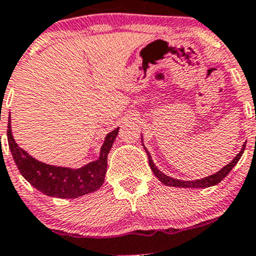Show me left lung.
<instances>
[{"label":"left lung","mask_w":256,"mask_h":256,"mask_svg":"<svg viewBox=\"0 0 256 256\" xmlns=\"http://www.w3.org/2000/svg\"><path fill=\"white\" fill-rule=\"evenodd\" d=\"M143 146H144V144H143ZM244 149H246V144H244L243 148H242V150H240V152H239V154L236 155V156L234 158V159L232 160V162H229V164H226L224 168H220V170L218 171V172L213 174V175L207 176V178H201V180L184 181V180H178V178H170V176H166V175H165V174H162V171L159 170V168L155 166V164H154V162H152V156H150L149 152H148L146 148L144 146V150H146V155H148V159H149V166L152 170V172H154V175L156 176L158 178H159L160 182H162V184H164V185H166V186L184 187V188H206V187L214 186V185H217V184H220V181H222L223 178H224L226 176L228 175L229 172H230L232 168L236 166V162H239V159H240L242 155H243Z\"/></svg>","instance_id":"left-lung-1"}]
</instances>
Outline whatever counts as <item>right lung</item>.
I'll use <instances>...</instances> for the list:
<instances>
[{"label":"right lung","mask_w":256,"mask_h":256,"mask_svg":"<svg viewBox=\"0 0 256 256\" xmlns=\"http://www.w3.org/2000/svg\"><path fill=\"white\" fill-rule=\"evenodd\" d=\"M7 127V138L13 160L20 175L38 191L58 198H78L94 192L104 185L107 171V155L114 143L120 127L107 134L98 159L80 168L54 166L38 162L14 142L10 130V120Z\"/></svg>","instance_id":"right-lung-1"}]
</instances>
